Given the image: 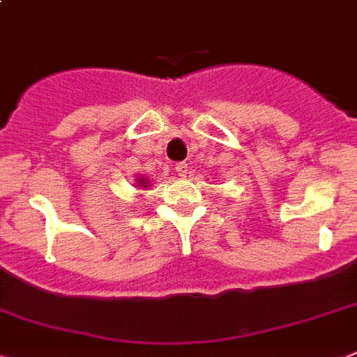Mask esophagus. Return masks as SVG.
I'll list each match as a JSON object with an SVG mask.
<instances>
[{"label": "esophagus", "mask_w": 357, "mask_h": 357, "mask_svg": "<svg viewBox=\"0 0 357 357\" xmlns=\"http://www.w3.org/2000/svg\"><path fill=\"white\" fill-rule=\"evenodd\" d=\"M175 169H176V173H178V176L188 175V164H185V162H178Z\"/></svg>", "instance_id": "1"}]
</instances>
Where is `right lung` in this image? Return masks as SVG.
Listing matches in <instances>:
<instances>
[{
    "instance_id": "obj_1",
    "label": "right lung",
    "mask_w": 357,
    "mask_h": 357,
    "mask_svg": "<svg viewBox=\"0 0 357 357\" xmlns=\"http://www.w3.org/2000/svg\"><path fill=\"white\" fill-rule=\"evenodd\" d=\"M135 188L137 190H147V185H149V178H146L144 175H137L135 176Z\"/></svg>"
}]
</instances>
